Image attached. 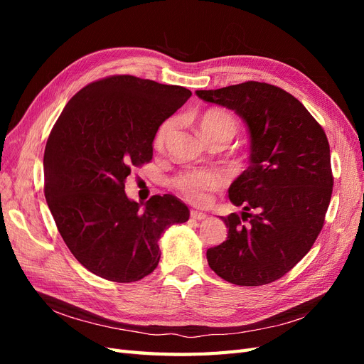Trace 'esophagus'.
I'll return each instance as SVG.
<instances>
[{
	"label": "esophagus",
	"mask_w": 364,
	"mask_h": 364,
	"mask_svg": "<svg viewBox=\"0 0 364 364\" xmlns=\"http://www.w3.org/2000/svg\"><path fill=\"white\" fill-rule=\"evenodd\" d=\"M190 215H191L193 220H199V222H200V220H205L208 217L205 213H200V211H191Z\"/></svg>",
	"instance_id": "1"
}]
</instances>
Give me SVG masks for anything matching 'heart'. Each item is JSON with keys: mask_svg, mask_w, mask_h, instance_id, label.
<instances>
[{"mask_svg": "<svg viewBox=\"0 0 364 364\" xmlns=\"http://www.w3.org/2000/svg\"><path fill=\"white\" fill-rule=\"evenodd\" d=\"M178 121L168 118L158 126L153 146L156 150H162L173 135ZM200 130L206 139L230 141L238 130V123L232 114L223 109H208L200 117ZM226 183V174L217 168H191L176 174L171 179V186L178 191L185 200L194 205H203L209 200L213 193L222 190Z\"/></svg>", "mask_w": 364, "mask_h": 364, "instance_id": "b5f03b06", "label": "heart"}]
</instances>
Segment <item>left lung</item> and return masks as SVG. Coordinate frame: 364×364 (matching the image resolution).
<instances>
[{
  "label": "left lung",
  "mask_w": 364,
  "mask_h": 364,
  "mask_svg": "<svg viewBox=\"0 0 364 364\" xmlns=\"http://www.w3.org/2000/svg\"><path fill=\"white\" fill-rule=\"evenodd\" d=\"M196 94L232 109L250 134V165L229 188L243 213L223 217L228 238L208 249V264L230 284H270L306 255L323 228L334 183L325 130L274 85L250 80Z\"/></svg>",
  "instance_id": "1"
}]
</instances>
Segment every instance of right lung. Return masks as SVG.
<instances>
[{"mask_svg":"<svg viewBox=\"0 0 364 364\" xmlns=\"http://www.w3.org/2000/svg\"><path fill=\"white\" fill-rule=\"evenodd\" d=\"M191 97L178 85L135 75H109L65 106L43 153V193L59 232L85 269L107 281L135 282L158 267V240L190 218L171 194L129 200L134 167L151 161L162 121Z\"/></svg>","mask_w":364,"mask_h":364,"instance_id":"add662e5","label":"right lung"}]
</instances>
